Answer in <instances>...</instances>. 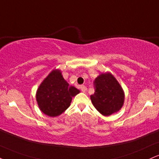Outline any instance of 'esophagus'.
I'll return each instance as SVG.
<instances>
[{"label":"esophagus","instance_id":"1","mask_svg":"<svg viewBox=\"0 0 159 159\" xmlns=\"http://www.w3.org/2000/svg\"><path fill=\"white\" fill-rule=\"evenodd\" d=\"M80 88H81V91L84 92H84H86V90H87V87H86L85 86H84V85L81 86V87H80Z\"/></svg>","mask_w":159,"mask_h":159}]
</instances>
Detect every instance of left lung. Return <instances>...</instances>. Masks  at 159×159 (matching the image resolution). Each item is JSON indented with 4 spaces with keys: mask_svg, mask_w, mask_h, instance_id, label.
<instances>
[{
    "mask_svg": "<svg viewBox=\"0 0 159 159\" xmlns=\"http://www.w3.org/2000/svg\"><path fill=\"white\" fill-rule=\"evenodd\" d=\"M95 90L90 95L95 108L101 115L109 116L121 110L124 102V92L110 72L101 73L95 79Z\"/></svg>",
    "mask_w": 159,
    "mask_h": 159,
    "instance_id": "left-lung-1",
    "label": "left lung"
}]
</instances>
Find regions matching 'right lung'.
Returning a JSON list of instances; mask_svg holds the SVG:
<instances>
[{"label": "right lung", "instance_id": "1", "mask_svg": "<svg viewBox=\"0 0 159 159\" xmlns=\"http://www.w3.org/2000/svg\"><path fill=\"white\" fill-rule=\"evenodd\" d=\"M80 92L69 85L60 70L55 69L41 82L35 97L38 107L43 114L56 117L70 106L72 98Z\"/></svg>", "mask_w": 159, "mask_h": 159}]
</instances>
